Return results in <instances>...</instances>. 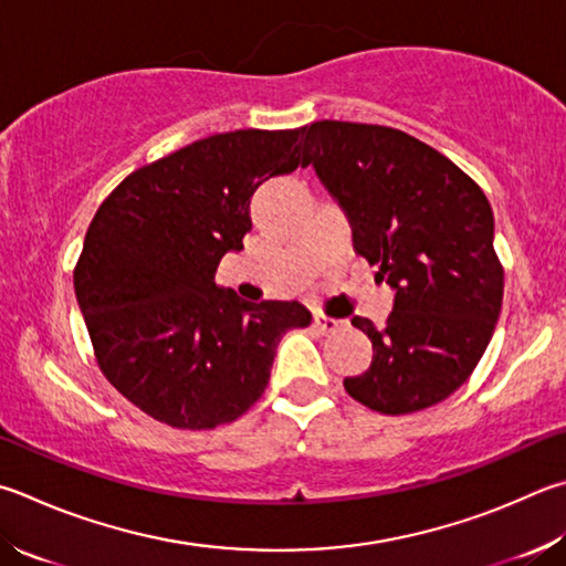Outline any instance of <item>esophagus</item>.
I'll return each mask as SVG.
<instances>
[{
  "instance_id": "obj_1",
  "label": "esophagus",
  "mask_w": 566,
  "mask_h": 566,
  "mask_svg": "<svg viewBox=\"0 0 566 566\" xmlns=\"http://www.w3.org/2000/svg\"><path fill=\"white\" fill-rule=\"evenodd\" d=\"M314 326H316V332L332 334V332H336V328H342V322H338V318H332V316L316 314V316H314Z\"/></svg>"
}]
</instances>
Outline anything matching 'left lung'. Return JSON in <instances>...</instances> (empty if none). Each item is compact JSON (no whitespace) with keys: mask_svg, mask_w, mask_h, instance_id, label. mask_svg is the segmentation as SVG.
<instances>
[{"mask_svg":"<svg viewBox=\"0 0 566 566\" xmlns=\"http://www.w3.org/2000/svg\"><path fill=\"white\" fill-rule=\"evenodd\" d=\"M304 153L346 212L354 250L396 290L384 326L352 318L374 361L344 378L346 394L384 416L440 403L475 371L502 306L485 192L443 153L388 126L316 120Z\"/></svg>","mask_w":566,"mask_h":566,"instance_id":"obj_1","label":"left lung"}]
</instances>
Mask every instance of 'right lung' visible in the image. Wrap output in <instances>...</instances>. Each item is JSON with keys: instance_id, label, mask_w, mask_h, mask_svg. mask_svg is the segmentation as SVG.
<instances>
[{"instance_id": "add662e5", "label": "right lung", "mask_w": 566, "mask_h": 566, "mask_svg": "<svg viewBox=\"0 0 566 566\" xmlns=\"http://www.w3.org/2000/svg\"><path fill=\"white\" fill-rule=\"evenodd\" d=\"M304 128L232 130L133 170L101 202L74 270L98 368L143 413L182 430L232 423L262 398L300 302L214 284L252 230L250 198L300 166Z\"/></svg>"}]
</instances>
